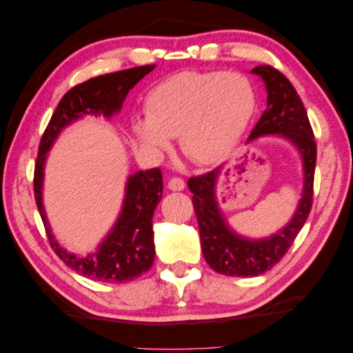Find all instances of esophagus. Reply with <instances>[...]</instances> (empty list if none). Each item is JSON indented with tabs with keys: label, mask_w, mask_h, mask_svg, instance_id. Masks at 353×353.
Here are the masks:
<instances>
[{
	"label": "esophagus",
	"mask_w": 353,
	"mask_h": 353,
	"mask_svg": "<svg viewBox=\"0 0 353 353\" xmlns=\"http://www.w3.org/2000/svg\"><path fill=\"white\" fill-rule=\"evenodd\" d=\"M169 189H172V191H183V189H184V180H183V178L172 176L170 180H169Z\"/></svg>",
	"instance_id": "obj_1"
}]
</instances>
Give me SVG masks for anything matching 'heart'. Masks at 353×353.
<instances>
[{"mask_svg":"<svg viewBox=\"0 0 353 353\" xmlns=\"http://www.w3.org/2000/svg\"><path fill=\"white\" fill-rule=\"evenodd\" d=\"M146 118L135 121L139 139L164 150L180 139L183 153L199 164L221 161L245 132L256 93L240 72H180L150 91Z\"/></svg>","mask_w":353,"mask_h":353,"instance_id":"obj_1","label":"heart"}]
</instances>
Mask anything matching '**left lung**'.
Here are the masks:
<instances>
[{
    "instance_id": "left-lung-1",
    "label": "left lung",
    "mask_w": 353,
    "mask_h": 353,
    "mask_svg": "<svg viewBox=\"0 0 353 353\" xmlns=\"http://www.w3.org/2000/svg\"><path fill=\"white\" fill-rule=\"evenodd\" d=\"M267 85V108L251 131L248 142L260 135L279 134L289 139L301 153L305 164V189L294 218L283 230L263 240H248L227 227L216 202V180L221 167L203 175L189 178L192 203L197 216L200 243L207 263L225 276H259L279 262L303 229L312 207L314 170L317 145L306 108L294 85L283 72L268 64L252 69Z\"/></svg>"
}]
</instances>
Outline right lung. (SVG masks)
<instances>
[{"mask_svg": "<svg viewBox=\"0 0 353 353\" xmlns=\"http://www.w3.org/2000/svg\"><path fill=\"white\" fill-rule=\"evenodd\" d=\"M156 66H137L118 72L99 75L70 88L59 101L57 110L48 121L42 134L39 151L34 165V199L39 210L46 233L57 256L70 270L90 279L102 283H128L137 276L146 273L154 262L153 241V214L154 208L162 199V173L159 169L137 172L129 176L126 197L115 227L102 241L96 254L77 257L59 248L52 235L50 227L42 207V178H44V162L47 151L53 140L58 137L64 126L83 115L112 117L121 108L124 97L146 74Z\"/></svg>", "mask_w": 353, "mask_h": 353, "instance_id": "1", "label": "right lung"}]
</instances>
